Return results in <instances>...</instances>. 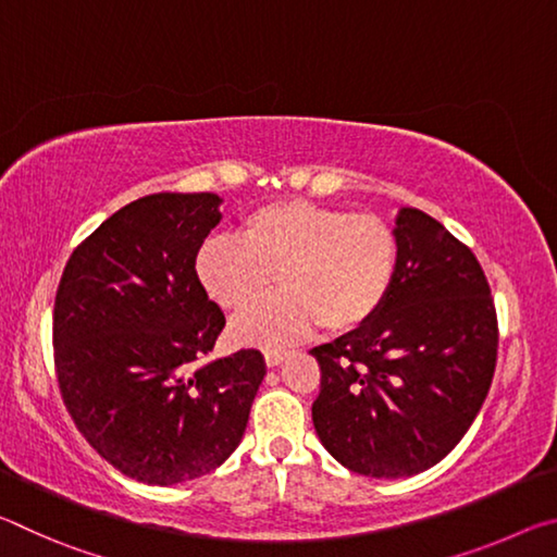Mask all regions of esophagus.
Instances as JSON below:
<instances>
[{"label":"esophagus","instance_id":"1","mask_svg":"<svg viewBox=\"0 0 557 557\" xmlns=\"http://www.w3.org/2000/svg\"><path fill=\"white\" fill-rule=\"evenodd\" d=\"M289 351H285V348H265V363L268 366H280L282 361H285Z\"/></svg>","mask_w":557,"mask_h":557}]
</instances>
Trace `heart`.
<instances>
[{
	"instance_id": "obj_1",
	"label": "heart",
	"mask_w": 557,
	"mask_h": 557,
	"mask_svg": "<svg viewBox=\"0 0 557 557\" xmlns=\"http://www.w3.org/2000/svg\"><path fill=\"white\" fill-rule=\"evenodd\" d=\"M238 238L206 240L196 275L233 314L265 299L280 277L285 292L233 326L248 344H287L314 324L329 334L356 332L381 312L398 270V240L388 223L332 206H260L240 221Z\"/></svg>"
}]
</instances>
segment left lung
<instances>
[{"label":"left lung","instance_id":"obj_1","mask_svg":"<svg viewBox=\"0 0 557 557\" xmlns=\"http://www.w3.org/2000/svg\"><path fill=\"white\" fill-rule=\"evenodd\" d=\"M398 270L369 324L312 348L314 430L346 469L420 474L445 459L492 388L498 326L482 265L418 209L395 219Z\"/></svg>","mask_w":557,"mask_h":557}]
</instances>
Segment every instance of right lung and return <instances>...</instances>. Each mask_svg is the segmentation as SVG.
Returning <instances> with one entry per match:
<instances>
[{
	"instance_id": "right-lung-1",
	"label": "right lung",
	"mask_w": 557,
	"mask_h": 557,
	"mask_svg": "<svg viewBox=\"0 0 557 557\" xmlns=\"http://www.w3.org/2000/svg\"><path fill=\"white\" fill-rule=\"evenodd\" d=\"M215 194H152L92 231L55 289L53 361L75 428L143 484L221 467L240 445L265 358L258 348L199 363L225 317L196 275L221 221Z\"/></svg>"
}]
</instances>
